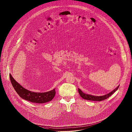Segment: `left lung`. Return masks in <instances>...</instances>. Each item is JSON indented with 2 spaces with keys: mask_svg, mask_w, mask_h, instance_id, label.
<instances>
[{
  "mask_svg": "<svg viewBox=\"0 0 132 132\" xmlns=\"http://www.w3.org/2000/svg\"><path fill=\"white\" fill-rule=\"evenodd\" d=\"M119 87V85L116 88H115L114 90H113L111 92L109 93L108 94H106L103 96H99L85 94V93H83L81 91V90L79 89V88L78 89V91H79L80 96L83 99H85L86 100H89V101H104L105 100L107 99L108 97H109L110 96H111L116 90H118Z\"/></svg>",
  "mask_w": 132,
  "mask_h": 132,
  "instance_id": "obj_1",
  "label": "left lung"
}]
</instances>
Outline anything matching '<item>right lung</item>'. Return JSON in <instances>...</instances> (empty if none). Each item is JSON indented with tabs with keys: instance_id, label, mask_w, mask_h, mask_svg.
I'll use <instances>...</instances> for the list:
<instances>
[{
	"instance_id": "right-lung-1",
	"label": "right lung",
	"mask_w": 132,
	"mask_h": 132,
	"mask_svg": "<svg viewBox=\"0 0 132 132\" xmlns=\"http://www.w3.org/2000/svg\"><path fill=\"white\" fill-rule=\"evenodd\" d=\"M11 83L17 93L22 98L30 102L37 104H44L51 101L55 94V89L48 92L38 93L30 91L20 85L10 75Z\"/></svg>"
}]
</instances>
